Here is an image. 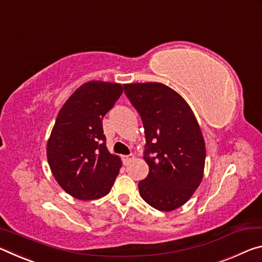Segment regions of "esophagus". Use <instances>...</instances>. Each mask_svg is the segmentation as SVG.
<instances>
[{
  "mask_svg": "<svg viewBox=\"0 0 262 262\" xmlns=\"http://www.w3.org/2000/svg\"><path fill=\"white\" fill-rule=\"evenodd\" d=\"M134 159H135V156H134V154H128V156H123V157H122L123 164L125 165V166L130 164V161H132Z\"/></svg>",
  "mask_w": 262,
  "mask_h": 262,
  "instance_id": "obj_1",
  "label": "esophagus"
}]
</instances>
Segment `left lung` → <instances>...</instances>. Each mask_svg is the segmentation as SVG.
<instances>
[{
    "label": "left lung",
    "instance_id": "8db88e82",
    "mask_svg": "<svg viewBox=\"0 0 262 262\" xmlns=\"http://www.w3.org/2000/svg\"><path fill=\"white\" fill-rule=\"evenodd\" d=\"M145 132L144 159L148 175L138 184L145 202L161 211L190 199L203 178L205 146L190 106L179 94L158 82L124 84Z\"/></svg>",
    "mask_w": 262,
    "mask_h": 262
}]
</instances>
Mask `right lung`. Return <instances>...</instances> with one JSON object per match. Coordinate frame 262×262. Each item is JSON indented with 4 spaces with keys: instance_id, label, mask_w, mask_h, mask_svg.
Wrapping results in <instances>:
<instances>
[{
    "instance_id": "add662e5",
    "label": "right lung",
    "mask_w": 262,
    "mask_h": 262,
    "mask_svg": "<svg viewBox=\"0 0 262 262\" xmlns=\"http://www.w3.org/2000/svg\"><path fill=\"white\" fill-rule=\"evenodd\" d=\"M123 85L91 81L60 109L47 141V161L67 194L83 201L109 194L122 167L106 148L102 119L121 97Z\"/></svg>"
}]
</instances>
